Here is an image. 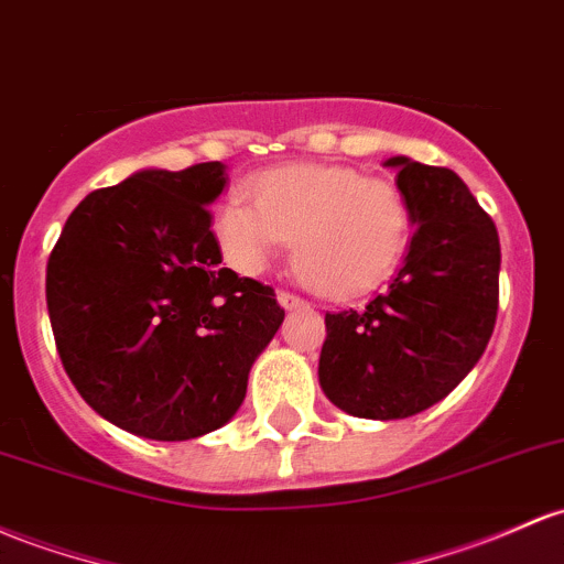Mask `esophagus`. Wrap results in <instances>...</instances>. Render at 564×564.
Returning a JSON list of instances; mask_svg holds the SVG:
<instances>
[{"mask_svg":"<svg viewBox=\"0 0 564 564\" xmlns=\"http://www.w3.org/2000/svg\"><path fill=\"white\" fill-rule=\"evenodd\" d=\"M278 302H281L283 311H294V307L305 305V300H300V296L292 292H278Z\"/></svg>","mask_w":564,"mask_h":564,"instance_id":"esophagus-1","label":"esophagus"}]
</instances>
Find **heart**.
<instances>
[{
	"instance_id": "b5f03b06",
	"label": "heart",
	"mask_w": 564,
	"mask_h": 564,
	"mask_svg": "<svg viewBox=\"0 0 564 564\" xmlns=\"http://www.w3.org/2000/svg\"><path fill=\"white\" fill-rule=\"evenodd\" d=\"M246 189L251 206L230 200L214 216L221 257L240 275L264 272L292 238L294 268L313 289L361 294L391 275L410 240L401 189L348 165H278Z\"/></svg>"
}]
</instances>
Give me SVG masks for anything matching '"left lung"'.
<instances>
[{
	"label": "left lung",
	"instance_id": "left-lung-1",
	"mask_svg": "<svg viewBox=\"0 0 564 564\" xmlns=\"http://www.w3.org/2000/svg\"><path fill=\"white\" fill-rule=\"evenodd\" d=\"M414 235L391 286L361 311L326 313L318 382L352 417L401 420L474 369L498 315L495 221L449 169L388 158Z\"/></svg>",
	"mask_w": 564,
	"mask_h": 564
}]
</instances>
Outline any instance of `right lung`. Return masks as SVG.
<instances>
[{
	"instance_id": "right-lung-1",
	"label": "right lung",
	"mask_w": 564,
	"mask_h": 564,
	"mask_svg": "<svg viewBox=\"0 0 564 564\" xmlns=\"http://www.w3.org/2000/svg\"><path fill=\"white\" fill-rule=\"evenodd\" d=\"M221 163L144 169L74 208L47 259V313L79 395L117 429L187 442L232 420L283 324L275 292L221 268Z\"/></svg>"
}]
</instances>
